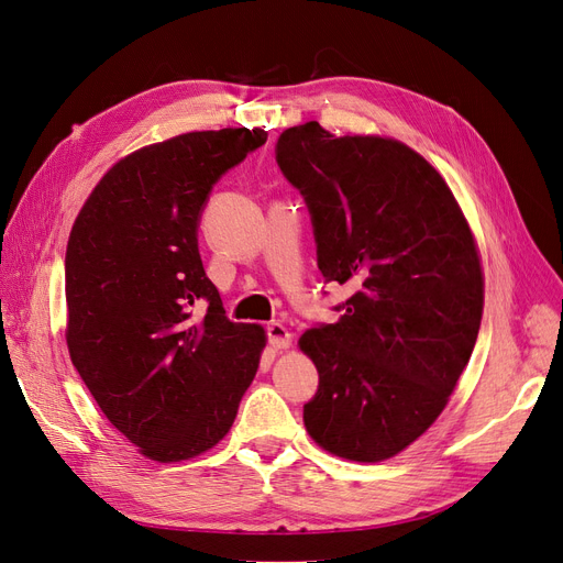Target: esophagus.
Masks as SVG:
<instances>
[{
	"mask_svg": "<svg viewBox=\"0 0 563 563\" xmlns=\"http://www.w3.org/2000/svg\"><path fill=\"white\" fill-rule=\"evenodd\" d=\"M265 332H267V342L273 349H288L290 346V332H288L286 325L269 323L265 328Z\"/></svg>",
	"mask_w": 563,
	"mask_h": 563,
	"instance_id": "esophagus-1",
	"label": "esophagus"
}]
</instances>
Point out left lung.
Masks as SVG:
<instances>
[{
    "label": "left lung",
    "mask_w": 563,
    "mask_h": 563,
    "mask_svg": "<svg viewBox=\"0 0 563 563\" xmlns=\"http://www.w3.org/2000/svg\"><path fill=\"white\" fill-rule=\"evenodd\" d=\"M275 159L305 198L321 275L353 288L340 321L300 336L319 369L305 427L332 455L388 460L439 418L474 351V235L443 177L397 141L307 122L282 131Z\"/></svg>",
    "instance_id": "left-lung-1"
}]
</instances>
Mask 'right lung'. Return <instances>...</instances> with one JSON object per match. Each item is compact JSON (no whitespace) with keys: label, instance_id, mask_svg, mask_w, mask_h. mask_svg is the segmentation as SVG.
<instances>
[{"label":"right lung","instance_id":"1","mask_svg":"<svg viewBox=\"0 0 563 563\" xmlns=\"http://www.w3.org/2000/svg\"><path fill=\"white\" fill-rule=\"evenodd\" d=\"M265 141L263 129L242 126L133 152L101 177L71 229V363L106 418L150 460L210 451L256 376L265 330L227 317L198 254V227L221 175Z\"/></svg>","mask_w":563,"mask_h":563}]
</instances>
